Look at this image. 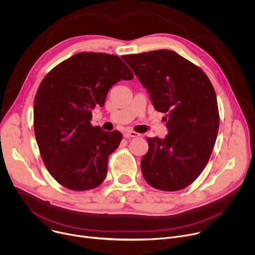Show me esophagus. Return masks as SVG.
Segmentation results:
<instances>
[{"mask_svg": "<svg viewBox=\"0 0 255 255\" xmlns=\"http://www.w3.org/2000/svg\"><path fill=\"white\" fill-rule=\"evenodd\" d=\"M140 134L134 131H126L124 132V137L125 138H134V137H139Z\"/></svg>", "mask_w": 255, "mask_h": 255, "instance_id": "34e87169", "label": "esophagus"}]
</instances>
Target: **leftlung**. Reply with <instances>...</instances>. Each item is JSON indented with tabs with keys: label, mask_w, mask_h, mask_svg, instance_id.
<instances>
[{
	"label": "left lung",
	"mask_w": 255,
	"mask_h": 255,
	"mask_svg": "<svg viewBox=\"0 0 255 255\" xmlns=\"http://www.w3.org/2000/svg\"><path fill=\"white\" fill-rule=\"evenodd\" d=\"M155 110L165 113V138H149L141 171L151 187L166 192L190 186L201 174L219 129L215 90L205 72L167 49L124 55Z\"/></svg>",
	"instance_id": "8db88e82"
}]
</instances>
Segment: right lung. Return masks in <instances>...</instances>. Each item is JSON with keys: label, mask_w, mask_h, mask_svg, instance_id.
<instances>
[{"label": "right lung", "mask_w": 255, "mask_h": 255, "mask_svg": "<svg viewBox=\"0 0 255 255\" xmlns=\"http://www.w3.org/2000/svg\"><path fill=\"white\" fill-rule=\"evenodd\" d=\"M133 78L117 55L80 52L41 82L34 99L35 137L46 168L64 188L88 191L104 181L122 134L92 126V110L104 106L115 84Z\"/></svg>", "instance_id": "add662e5"}]
</instances>
